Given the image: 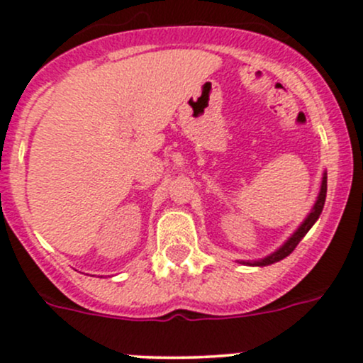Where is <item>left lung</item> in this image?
<instances>
[{"mask_svg":"<svg viewBox=\"0 0 363 363\" xmlns=\"http://www.w3.org/2000/svg\"><path fill=\"white\" fill-rule=\"evenodd\" d=\"M325 196H327V171H323L322 182H320V190H318V196H317V199H315V204L311 206L310 213L306 214V218L301 221V225H299V227L296 228L289 237H287L286 242L280 245V247H277L274 252H270L268 256H264V258L240 259L239 263L245 264V267H268V264H274V263H277V261H280V259L286 258V256H289L291 252L296 249V245L301 242V239L306 235L308 230L317 223L318 216H320V213L323 209V204H325Z\"/></svg>","mask_w":363,"mask_h":363,"instance_id":"left-lung-1","label":"left lung"}]
</instances>
